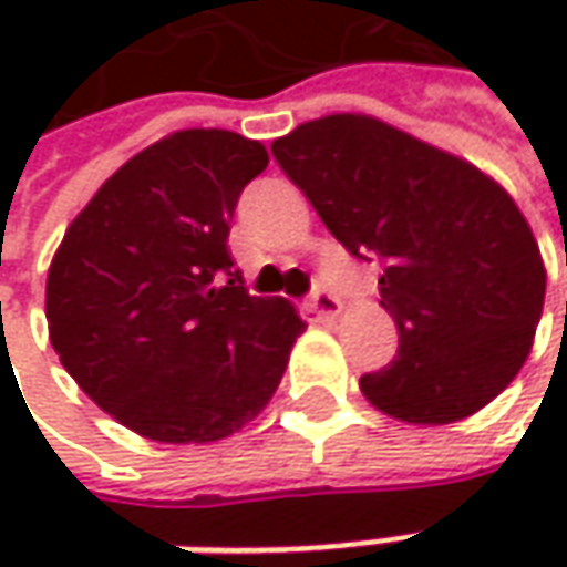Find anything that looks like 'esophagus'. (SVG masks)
I'll return each mask as SVG.
<instances>
[{"label":"esophagus","mask_w":567,"mask_h":567,"mask_svg":"<svg viewBox=\"0 0 567 567\" xmlns=\"http://www.w3.org/2000/svg\"><path fill=\"white\" fill-rule=\"evenodd\" d=\"M302 312L309 321H334L340 316V299L328 287L316 284V290L302 302Z\"/></svg>","instance_id":"esophagus-1"}]
</instances>
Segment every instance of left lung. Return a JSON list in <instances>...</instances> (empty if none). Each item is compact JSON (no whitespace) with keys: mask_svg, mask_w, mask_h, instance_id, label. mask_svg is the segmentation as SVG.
I'll return each instance as SVG.
<instances>
[{"mask_svg":"<svg viewBox=\"0 0 567 567\" xmlns=\"http://www.w3.org/2000/svg\"><path fill=\"white\" fill-rule=\"evenodd\" d=\"M350 255L379 261L398 357L360 379L381 413L457 423L520 372L546 268L512 195L476 166L372 116L302 122L271 144Z\"/></svg>","mask_w":567,"mask_h":567,"instance_id":"8db88e82","label":"left lung"}]
</instances>
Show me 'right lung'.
Returning a JSON list of instances; mask_svg holds the SVG:
<instances>
[{
	"label": "right lung",
	"instance_id": "obj_1",
	"mask_svg": "<svg viewBox=\"0 0 567 567\" xmlns=\"http://www.w3.org/2000/svg\"><path fill=\"white\" fill-rule=\"evenodd\" d=\"M261 142L186 128L122 164L65 229L50 340L78 388L144 439H227L271 401L306 321L249 296L227 249Z\"/></svg>",
	"mask_w": 567,
	"mask_h": 567
}]
</instances>
